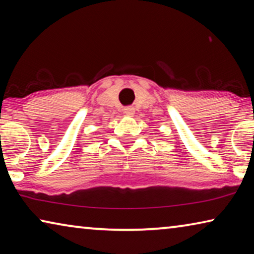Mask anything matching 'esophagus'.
Wrapping results in <instances>:
<instances>
[{
	"label": "esophagus",
	"instance_id": "esophagus-1",
	"mask_svg": "<svg viewBox=\"0 0 254 254\" xmlns=\"http://www.w3.org/2000/svg\"><path fill=\"white\" fill-rule=\"evenodd\" d=\"M135 113V109L133 106H127L124 109V114L127 115V117H133Z\"/></svg>",
	"mask_w": 254,
	"mask_h": 254
}]
</instances>
